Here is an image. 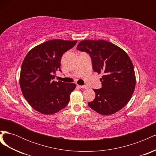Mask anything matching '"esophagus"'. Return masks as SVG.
<instances>
[{
  "instance_id": "esophagus-1",
  "label": "esophagus",
  "mask_w": 156,
  "mask_h": 156,
  "mask_svg": "<svg viewBox=\"0 0 156 156\" xmlns=\"http://www.w3.org/2000/svg\"><path fill=\"white\" fill-rule=\"evenodd\" d=\"M79 87H80V88H84V89H86V88H88V87H87V86H86V85H81V86H79Z\"/></svg>"
}]
</instances>
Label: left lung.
<instances>
[{
    "label": "left lung",
    "mask_w": 156,
    "mask_h": 156,
    "mask_svg": "<svg viewBox=\"0 0 156 156\" xmlns=\"http://www.w3.org/2000/svg\"><path fill=\"white\" fill-rule=\"evenodd\" d=\"M77 49L90 56L93 70L99 74L102 87L94 89L96 97L88 105L103 115H110L124 107L131 98L136 79L133 64L126 52L105 40H83Z\"/></svg>",
    "instance_id": "1"
}]
</instances>
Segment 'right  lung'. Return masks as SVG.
<instances>
[{"label":"right lung","mask_w":156,"mask_h":156,"mask_svg":"<svg viewBox=\"0 0 156 156\" xmlns=\"http://www.w3.org/2000/svg\"><path fill=\"white\" fill-rule=\"evenodd\" d=\"M77 42L49 40L36 46L26 55L21 69L20 87L28 103L37 112L53 115L68 105L76 84L53 79L56 71H60L62 55Z\"/></svg>","instance_id":"obj_1"}]
</instances>
